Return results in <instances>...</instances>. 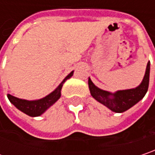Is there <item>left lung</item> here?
Segmentation results:
<instances>
[{
  "instance_id": "8db88e82",
  "label": "left lung",
  "mask_w": 155,
  "mask_h": 155,
  "mask_svg": "<svg viewBox=\"0 0 155 155\" xmlns=\"http://www.w3.org/2000/svg\"><path fill=\"white\" fill-rule=\"evenodd\" d=\"M149 75L150 61H148L143 80L140 84L135 88L127 90H119L116 91V93H110L97 87L89 78V90L91 95L98 102L106 106L113 112L123 113L130 108L131 107H133L135 104H137L139 101H141L144 98L148 90Z\"/></svg>"
}]
</instances>
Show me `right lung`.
<instances>
[{
	"label": "right lung",
	"mask_w": 155,
	"mask_h": 155,
	"mask_svg": "<svg viewBox=\"0 0 155 155\" xmlns=\"http://www.w3.org/2000/svg\"><path fill=\"white\" fill-rule=\"evenodd\" d=\"M73 72L71 71L62 81L61 83L48 95L46 97L39 99V100H34V101H27L24 99H19L15 96H12L10 94H8V98L9 101L19 109L23 113L26 114L28 116L35 117V116H41L43 113H45L50 107L54 105L61 97V90L64 82L71 78L73 76Z\"/></svg>",
	"instance_id": "1"
}]
</instances>
